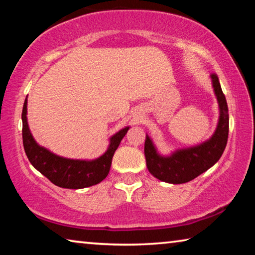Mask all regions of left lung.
I'll list each match as a JSON object with an SVG mask.
<instances>
[{"mask_svg":"<svg viewBox=\"0 0 255 255\" xmlns=\"http://www.w3.org/2000/svg\"><path fill=\"white\" fill-rule=\"evenodd\" d=\"M211 83L219 108V118L216 130L209 139L191 147L175 149L170 155L158 153L152 138L146 133L145 158L149 173L163 182L181 184L197 178L221 158L228 138V107L216 74L210 75Z\"/></svg>","mask_w":255,"mask_h":255,"instance_id":"8db88e82","label":"left lung"}]
</instances>
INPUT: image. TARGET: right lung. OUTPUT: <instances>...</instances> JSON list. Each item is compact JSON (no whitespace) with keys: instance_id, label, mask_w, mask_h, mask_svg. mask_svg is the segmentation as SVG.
<instances>
[{"instance_id":"1","label":"right lung","mask_w":255,"mask_h":255,"mask_svg":"<svg viewBox=\"0 0 255 255\" xmlns=\"http://www.w3.org/2000/svg\"><path fill=\"white\" fill-rule=\"evenodd\" d=\"M28 100L22 109V139L24 152L34 169L45 175L50 182L60 188L83 189L100 183L110 171L111 161L129 126L120 129L109 138V145L101 156L94 159H74L59 156L34 140L29 129L27 118Z\"/></svg>"}]
</instances>
